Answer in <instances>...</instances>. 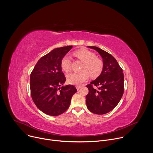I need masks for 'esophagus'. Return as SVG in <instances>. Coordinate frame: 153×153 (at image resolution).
I'll return each instance as SVG.
<instances>
[{
	"instance_id": "obj_1",
	"label": "esophagus",
	"mask_w": 153,
	"mask_h": 153,
	"mask_svg": "<svg viewBox=\"0 0 153 153\" xmlns=\"http://www.w3.org/2000/svg\"><path fill=\"white\" fill-rule=\"evenodd\" d=\"M81 86H79V85H77V86H76V88H77V90H79L80 88H81Z\"/></svg>"
}]
</instances>
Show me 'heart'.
Masks as SVG:
<instances>
[{"mask_svg":"<svg viewBox=\"0 0 153 153\" xmlns=\"http://www.w3.org/2000/svg\"><path fill=\"white\" fill-rule=\"evenodd\" d=\"M73 56L83 62V64L81 68L82 72L71 73L67 76V79L69 83L80 85L88 80L89 75L92 78H96L101 74L103 67V62L96 57L93 53L87 50H80L75 51ZM71 65V61L68 56H64L61 60L60 67L65 72L70 71Z\"/></svg>","mask_w":153,"mask_h":153,"instance_id":"1","label":"heart"}]
</instances>
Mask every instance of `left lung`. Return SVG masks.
<instances>
[{"instance_id": "left-lung-1", "label": "left lung", "mask_w": 153, "mask_h": 153, "mask_svg": "<svg viewBox=\"0 0 153 153\" xmlns=\"http://www.w3.org/2000/svg\"><path fill=\"white\" fill-rule=\"evenodd\" d=\"M95 50L103 59V70L100 76L87 85L86 106L96 114H105L112 111L120 102L124 91L123 70L116 59L106 51L97 47Z\"/></svg>"}]
</instances>
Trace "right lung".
<instances>
[{
	"label": "right lung",
	"instance_id": "right-lung-1",
	"mask_svg": "<svg viewBox=\"0 0 153 153\" xmlns=\"http://www.w3.org/2000/svg\"><path fill=\"white\" fill-rule=\"evenodd\" d=\"M72 48L67 46L53 50L38 60L30 74L32 99L47 115L57 116L66 111L77 92L72 85L60 87L66 80L60 67L61 60Z\"/></svg>",
	"mask_w": 153,
	"mask_h": 153
}]
</instances>
